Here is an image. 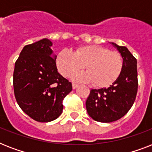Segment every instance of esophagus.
<instances>
[{
	"label": "esophagus",
	"mask_w": 152,
	"mask_h": 152,
	"mask_svg": "<svg viewBox=\"0 0 152 152\" xmlns=\"http://www.w3.org/2000/svg\"><path fill=\"white\" fill-rule=\"evenodd\" d=\"M78 84H77V83H72V88H73V89H76V88H77V87H78Z\"/></svg>",
	"instance_id": "obj_1"
}]
</instances>
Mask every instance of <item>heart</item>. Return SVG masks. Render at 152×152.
I'll return each instance as SVG.
<instances>
[{"instance_id":"obj_1","label":"heart","mask_w":152,"mask_h":152,"mask_svg":"<svg viewBox=\"0 0 152 152\" xmlns=\"http://www.w3.org/2000/svg\"><path fill=\"white\" fill-rule=\"evenodd\" d=\"M57 71L64 77H69L85 67L87 72L77 73L76 81L92 82L97 88L111 85L120 76L123 69L121 55L97 45L80 46L73 52L63 49L56 57Z\"/></svg>"}]
</instances>
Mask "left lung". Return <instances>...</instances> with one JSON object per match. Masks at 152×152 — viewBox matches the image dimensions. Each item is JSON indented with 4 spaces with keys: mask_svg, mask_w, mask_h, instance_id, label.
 I'll return each mask as SVG.
<instances>
[{
    "mask_svg": "<svg viewBox=\"0 0 152 152\" xmlns=\"http://www.w3.org/2000/svg\"><path fill=\"white\" fill-rule=\"evenodd\" d=\"M112 44L123 58L122 72L109 88L91 90L86 101L89 116L104 123L115 121L125 116L134 103L138 89L137 59L125 46Z\"/></svg>",
    "mask_w": 152,
    "mask_h": 152,
    "instance_id": "obj_1",
    "label": "left lung"
}]
</instances>
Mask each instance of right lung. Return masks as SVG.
I'll return each instance as SVG.
<instances>
[{
    "label": "right lung",
    "mask_w": 152,
    "mask_h": 152,
    "mask_svg": "<svg viewBox=\"0 0 152 152\" xmlns=\"http://www.w3.org/2000/svg\"><path fill=\"white\" fill-rule=\"evenodd\" d=\"M49 39L23 47L15 63L13 88L16 102L30 118L39 122L57 119L72 83L57 72Z\"/></svg>",
    "instance_id": "1"
}]
</instances>
